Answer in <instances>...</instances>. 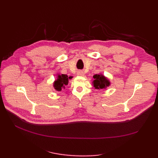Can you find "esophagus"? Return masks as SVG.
<instances>
[{"mask_svg":"<svg viewBox=\"0 0 158 158\" xmlns=\"http://www.w3.org/2000/svg\"><path fill=\"white\" fill-rule=\"evenodd\" d=\"M84 74V72L83 71H81V70H79L77 72V75L78 76H83Z\"/></svg>","mask_w":158,"mask_h":158,"instance_id":"esophagus-1","label":"esophagus"}]
</instances>
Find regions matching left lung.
Segmentation results:
<instances>
[{
	"label": "left lung",
	"instance_id": "left-lung-1",
	"mask_svg": "<svg viewBox=\"0 0 158 158\" xmlns=\"http://www.w3.org/2000/svg\"><path fill=\"white\" fill-rule=\"evenodd\" d=\"M94 86L95 89H103L109 86L110 82L102 74H95L94 76Z\"/></svg>",
	"mask_w": 158,
	"mask_h": 158
}]
</instances>
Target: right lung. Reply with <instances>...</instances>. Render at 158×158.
<instances>
[{
	"label": "right lung",
	"instance_id": "add662e5",
	"mask_svg": "<svg viewBox=\"0 0 158 158\" xmlns=\"http://www.w3.org/2000/svg\"><path fill=\"white\" fill-rule=\"evenodd\" d=\"M72 77H68L67 75L61 74L58 76V78L54 83V88L57 91H61L62 88H64L66 85L68 84L69 78H71Z\"/></svg>",
	"mask_w": 158,
	"mask_h": 158
}]
</instances>
